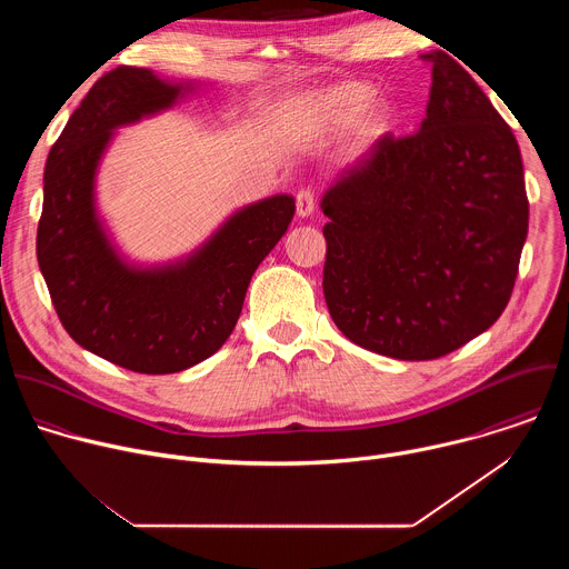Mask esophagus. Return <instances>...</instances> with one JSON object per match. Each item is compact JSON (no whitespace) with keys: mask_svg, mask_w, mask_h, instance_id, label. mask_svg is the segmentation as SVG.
Segmentation results:
<instances>
[{"mask_svg":"<svg viewBox=\"0 0 569 569\" xmlns=\"http://www.w3.org/2000/svg\"><path fill=\"white\" fill-rule=\"evenodd\" d=\"M315 213V196L310 191H299L297 193V216L308 218Z\"/></svg>","mask_w":569,"mask_h":569,"instance_id":"1","label":"esophagus"}]
</instances>
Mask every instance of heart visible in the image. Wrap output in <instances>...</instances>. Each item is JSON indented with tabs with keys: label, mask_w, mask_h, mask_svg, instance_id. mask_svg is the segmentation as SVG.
<instances>
[{
	"label": "heart",
	"mask_w": 569,
	"mask_h": 569,
	"mask_svg": "<svg viewBox=\"0 0 569 569\" xmlns=\"http://www.w3.org/2000/svg\"><path fill=\"white\" fill-rule=\"evenodd\" d=\"M371 101L373 88L367 83H340L321 92H312L290 114V134L301 141L321 139L349 130L360 118V134L367 139H378L396 126L398 112L387 101H378L369 107Z\"/></svg>",
	"instance_id": "1"
}]
</instances>
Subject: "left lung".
Returning <instances> with one entry per match:
<instances>
[{
    "label": "left lung",
    "mask_w": 569,
    "mask_h": 569,
    "mask_svg": "<svg viewBox=\"0 0 569 569\" xmlns=\"http://www.w3.org/2000/svg\"><path fill=\"white\" fill-rule=\"evenodd\" d=\"M426 58L432 88L419 132L380 137L319 200L336 327L396 360H435L491 329L529 229L511 128L459 62Z\"/></svg>",
    "instance_id": "left-lung-1"
}]
</instances>
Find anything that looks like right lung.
<instances>
[{
  "label": "right lung",
  "mask_w": 569,
  "mask_h": 569,
  "mask_svg": "<svg viewBox=\"0 0 569 569\" xmlns=\"http://www.w3.org/2000/svg\"><path fill=\"white\" fill-rule=\"evenodd\" d=\"M141 67L99 78L51 146L38 263L64 331L90 353L137 373H176L231 336L248 286L286 233L295 198L277 193L229 213L184 257H126L99 209L97 178L117 130L198 92Z\"/></svg>",
  "instance_id": "add662e5"
}]
</instances>
